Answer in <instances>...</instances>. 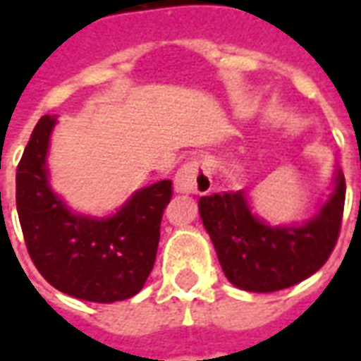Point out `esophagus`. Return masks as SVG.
Masks as SVG:
<instances>
[{"mask_svg":"<svg viewBox=\"0 0 361 361\" xmlns=\"http://www.w3.org/2000/svg\"><path fill=\"white\" fill-rule=\"evenodd\" d=\"M212 188L211 170L203 160H189L181 166L173 178V191L176 193H197L207 195Z\"/></svg>","mask_w":361,"mask_h":361,"instance_id":"obj_1","label":"esophagus"}]
</instances>
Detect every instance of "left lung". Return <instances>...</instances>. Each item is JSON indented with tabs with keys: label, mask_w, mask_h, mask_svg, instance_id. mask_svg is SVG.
Here are the masks:
<instances>
[{
	"label": "left lung",
	"mask_w": 361,
	"mask_h": 361,
	"mask_svg": "<svg viewBox=\"0 0 361 361\" xmlns=\"http://www.w3.org/2000/svg\"><path fill=\"white\" fill-rule=\"evenodd\" d=\"M346 181L336 168L333 189L302 224H271L251 211L245 191L199 199V214L226 279L245 292H276L325 265L341 232Z\"/></svg>",
	"instance_id": "obj_1"
}]
</instances>
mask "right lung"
Wrapping results in <instances>:
<instances>
[{
	"label": "right lung",
	"instance_id": "right-lung-1",
	"mask_svg": "<svg viewBox=\"0 0 361 361\" xmlns=\"http://www.w3.org/2000/svg\"><path fill=\"white\" fill-rule=\"evenodd\" d=\"M58 116H42L17 168V212L28 255L59 292L111 303L141 292L157 259L172 181L135 191L110 216L71 211L51 189L48 149Z\"/></svg>",
	"mask_w": 361,
	"mask_h": 361
}]
</instances>
